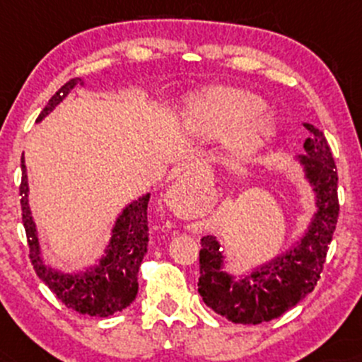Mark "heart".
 Returning <instances> with one entry per match:
<instances>
[{
    "mask_svg": "<svg viewBox=\"0 0 362 362\" xmlns=\"http://www.w3.org/2000/svg\"><path fill=\"white\" fill-rule=\"evenodd\" d=\"M257 95L233 86H213L190 100L185 119L195 134L207 139L228 138L231 156L245 160L264 146L272 132L271 120L262 114Z\"/></svg>",
    "mask_w": 362,
    "mask_h": 362,
    "instance_id": "1",
    "label": "heart"
}]
</instances>
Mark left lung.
<instances>
[{"mask_svg":"<svg viewBox=\"0 0 362 362\" xmlns=\"http://www.w3.org/2000/svg\"><path fill=\"white\" fill-rule=\"evenodd\" d=\"M305 155L298 161L317 195V213L301 242L260 265L243 279L223 271L224 255L216 236H202L199 252V294L209 308L230 322L257 325L281 317L315 289L339 218L337 167L323 132L311 124Z\"/></svg>","mask_w":362,"mask_h":362,"instance_id":"8db88e82","label":"left lung"}]
</instances>
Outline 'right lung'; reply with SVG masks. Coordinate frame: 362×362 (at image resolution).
<instances>
[{
    "label": "right lung",
    "instance_id": "right-lung-1",
    "mask_svg": "<svg viewBox=\"0 0 362 362\" xmlns=\"http://www.w3.org/2000/svg\"><path fill=\"white\" fill-rule=\"evenodd\" d=\"M76 83L83 85L80 78H73L52 95L51 100L40 112L42 120L57 103L64 100ZM20 204H22V221L27 233L30 262L37 276L45 282L49 289L64 303L68 308L90 317H110L122 311L134 301L138 294V272L144 253L148 250V202L149 194L131 202L115 221L112 238L105 250V257L95 267L81 274H62L45 265L40 259L39 238L35 223L28 207V182L27 167L22 156V184H20Z\"/></svg>",
    "mask_w": 362,
    "mask_h": 362
}]
</instances>
